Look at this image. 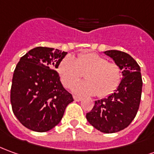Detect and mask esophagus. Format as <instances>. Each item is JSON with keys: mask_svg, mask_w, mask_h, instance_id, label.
I'll return each mask as SVG.
<instances>
[{"mask_svg": "<svg viewBox=\"0 0 154 154\" xmlns=\"http://www.w3.org/2000/svg\"><path fill=\"white\" fill-rule=\"evenodd\" d=\"M73 98H74V100L76 101V102H80V101H82V97H77V96H73Z\"/></svg>", "mask_w": 154, "mask_h": 154, "instance_id": "34e87169", "label": "esophagus"}]
</instances>
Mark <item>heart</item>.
<instances>
[{"instance_id": "b5f03b06", "label": "heart", "mask_w": 154, "mask_h": 154, "mask_svg": "<svg viewBox=\"0 0 154 154\" xmlns=\"http://www.w3.org/2000/svg\"><path fill=\"white\" fill-rule=\"evenodd\" d=\"M60 79L66 88L80 80L84 74L86 81L72 87L74 93L80 96L106 97L118 88L122 81V70L116 62H108L105 57L95 53H81L73 58L66 56L57 66Z\"/></svg>"}]
</instances>
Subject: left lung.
I'll return each mask as SVG.
<instances>
[{"label": "left lung", "instance_id": "left-lung-1", "mask_svg": "<svg viewBox=\"0 0 154 154\" xmlns=\"http://www.w3.org/2000/svg\"><path fill=\"white\" fill-rule=\"evenodd\" d=\"M122 70V79L113 93L107 98L95 101L94 107L86 115L89 123L105 133L126 128L137 115L142 95L143 80L140 66L126 52L106 51Z\"/></svg>", "mask_w": 154, "mask_h": 154}]
</instances>
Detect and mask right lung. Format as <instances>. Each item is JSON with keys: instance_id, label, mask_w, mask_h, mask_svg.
Instances as JSON below:
<instances>
[{"instance_id": "right-lung-1", "label": "right lung", "mask_w": 154, "mask_h": 154, "mask_svg": "<svg viewBox=\"0 0 154 154\" xmlns=\"http://www.w3.org/2000/svg\"><path fill=\"white\" fill-rule=\"evenodd\" d=\"M66 52L50 47L33 48L21 57L14 71L11 103L21 124L35 132H47L62 120L72 95L63 88L59 62Z\"/></svg>"}]
</instances>
